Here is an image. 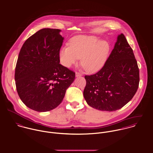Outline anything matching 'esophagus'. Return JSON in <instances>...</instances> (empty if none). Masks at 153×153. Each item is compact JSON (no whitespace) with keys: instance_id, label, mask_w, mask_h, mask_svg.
I'll return each instance as SVG.
<instances>
[{"instance_id":"34e87169","label":"esophagus","mask_w":153,"mask_h":153,"mask_svg":"<svg viewBox=\"0 0 153 153\" xmlns=\"http://www.w3.org/2000/svg\"><path fill=\"white\" fill-rule=\"evenodd\" d=\"M82 75L81 74V73H79V72H76V73H75V76H76V77H79V76H81Z\"/></svg>"}]
</instances>
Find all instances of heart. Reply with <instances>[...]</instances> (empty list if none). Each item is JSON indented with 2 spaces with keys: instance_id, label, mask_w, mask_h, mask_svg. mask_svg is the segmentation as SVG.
I'll use <instances>...</instances> for the list:
<instances>
[{
  "instance_id": "obj_1",
  "label": "heart",
  "mask_w": 153,
  "mask_h": 153,
  "mask_svg": "<svg viewBox=\"0 0 153 153\" xmlns=\"http://www.w3.org/2000/svg\"><path fill=\"white\" fill-rule=\"evenodd\" d=\"M110 53L108 42L94 36L79 35L70 41V46L61 47L59 58L62 65L70 68L81 57V64L89 72H96L105 64Z\"/></svg>"
}]
</instances>
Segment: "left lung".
Returning <instances> with one entry per match:
<instances>
[{
	"label": "left lung",
	"instance_id": "1",
	"mask_svg": "<svg viewBox=\"0 0 153 153\" xmlns=\"http://www.w3.org/2000/svg\"><path fill=\"white\" fill-rule=\"evenodd\" d=\"M85 78L84 97L95 109L116 111L133 98L139 85V69L133 51L123 33L118 36L104 66Z\"/></svg>",
	"mask_w": 153,
	"mask_h": 153
}]
</instances>
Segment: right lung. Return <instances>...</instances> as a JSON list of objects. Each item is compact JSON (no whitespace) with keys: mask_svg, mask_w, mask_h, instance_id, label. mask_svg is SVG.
I'll list each match as a JSON object with an SVG mask.
<instances>
[{"mask_svg":"<svg viewBox=\"0 0 153 153\" xmlns=\"http://www.w3.org/2000/svg\"><path fill=\"white\" fill-rule=\"evenodd\" d=\"M60 29L44 28L23 45L16 63L15 80L18 94L29 108L46 112L57 107L75 73L59 64L64 38Z\"/></svg>","mask_w":153,"mask_h":153,"instance_id":"obj_1","label":"right lung"}]
</instances>
